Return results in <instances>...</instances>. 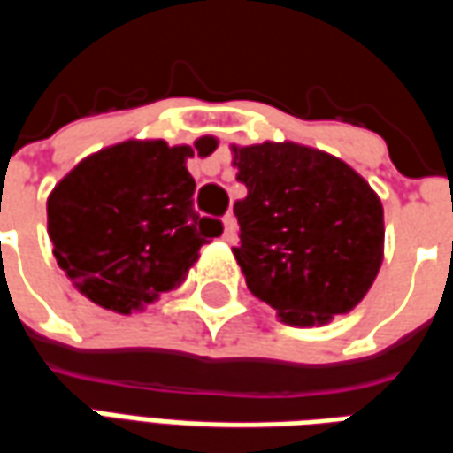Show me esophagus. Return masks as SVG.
Masks as SVG:
<instances>
[{
    "mask_svg": "<svg viewBox=\"0 0 453 453\" xmlns=\"http://www.w3.org/2000/svg\"><path fill=\"white\" fill-rule=\"evenodd\" d=\"M223 226H226V230H223V237H226L227 242H233L235 240V230H237V220L233 213H227L226 218H223Z\"/></svg>",
    "mask_w": 453,
    "mask_h": 453,
    "instance_id": "esophagus-1",
    "label": "esophagus"
}]
</instances>
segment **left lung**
Wrapping results in <instances>:
<instances>
[{"mask_svg": "<svg viewBox=\"0 0 453 453\" xmlns=\"http://www.w3.org/2000/svg\"><path fill=\"white\" fill-rule=\"evenodd\" d=\"M247 288L288 325H323L366 296L383 259V206L342 159L294 142L233 148Z\"/></svg>", "mask_w": 453, "mask_h": 453, "instance_id": "8db88e82", "label": "left lung"}]
</instances>
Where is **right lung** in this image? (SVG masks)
Masks as SVG:
<instances>
[{
	"label": "right lung",
	"instance_id": "obj_1",
	"mask_svg": "<svg viewBox=\"0 0 453 453\" xmlns=\"http://www.w3.org/2000/svg\"><path fill=\"white\" fill-rule=\"evenodd\" d=\"M198 155L216 150L201 138ZM194 150L128 140L80 162L48 198V233L65 274L94 303L116 313L155 301L187 279L198 250L223 235L198 216Z\"/></svg>",
	"mask_w": 453,
	"mask_h": 453
}]
</instances>
